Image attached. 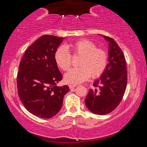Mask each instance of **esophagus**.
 <instances>
[{"label":"esophagus","mask_w":147,"mask_h":147,"mask_svg":"<svg viewBox=\"0 0 147 147\" xmlns=\"http://www.w3.org/2000/svg\"><path fill=\"white\" fill-rule=\"evenodd\" d=\"M69 88H70V89H73L75 87H76V85H69Z\"/></svg>","instance_id":"1"}]
</instances>
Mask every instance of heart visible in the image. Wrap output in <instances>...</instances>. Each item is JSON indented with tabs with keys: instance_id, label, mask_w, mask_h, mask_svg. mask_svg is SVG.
<instances>
[{
	"instance_id": "b5f03b06",
	"label": "heart",
	"mask_w": 147,
	"mask_h": 147,
	"mask_svg": "<svg viewBox=\"0 0 147 147\" xmlns=\"http://www.w3.org/2000/svg\"><path fill=\"white\" fill-rule=\"evenodd\" d=\"M66 48L71 51L73 56H80L78 67L71 69L65 74L67 83H82L90 76L93 78H98L105 71L108 65V54L105 50L96 48V45L92 41L80 39L67 45ZM66 49L61 46L54 53V60L63 71L69 69L71 64V56Z\"/></svg>"
}]
</instances>
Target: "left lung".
I'll return each mask as SVG.
<instances>
[{"label":"left lung","instance_id":"left-lung-1","mask_svg":"<svg viewBox=\"0 0 147 147\" xmlns=\"http://www.w3.org/2000/svg\"><path fill=\"white\" fill-rule=\"evenodd\" d=\"M108 44V61L105 71L94 82V88L89 91L85 103L92 113L106 115L120 104L127 84V71L123 51L114 39L102 36Z\"/></svg>","mask_w":147,"mask_h":147}]
</instances>
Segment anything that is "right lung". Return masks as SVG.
Masks as SVG:
<instances>
[{"label":"right lung","mask_w":147,"mask_h":147,"mask_svg":"<svg viewBox=\"0 0 147 147\" xmlns=\"http://www.w3.org/2000/svg\"><path fill=\"white\" fill-rule=\"evenodd\" d=\"M63 39L42 36L28 47L19 64L17 84L20 100L30 113L39 117L56 115L69 91L68 86H56L63 76L54 60V53Z\"/></svg>","instance_id":"obj_1"}]
</instances>
